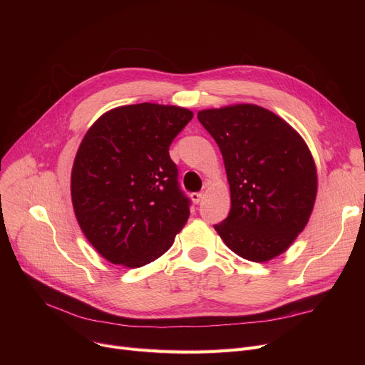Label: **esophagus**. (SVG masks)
<instances>
[{"label":"esophagus","mask_w":365,"mask_h":365,"mask_svg":"<svg viewBox=\"0 0 365 365\" xmlns=\"http://www.w3.org/2000/svg\"><path fill=\"white\" fill-rule=\"evenodd\" d=\"M202 198H204V194H201V192H194V194H190V200L194 201V204H200V202L202 201Z\"/></svg>","instance_id":"esophagus-1"}]
</instances>
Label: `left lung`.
<instances>
[{"mask_svg":"<svg viewBox=\"0 0 365 365\" xmlns=\"http://www.w3.org/2000/svg\"><path fill=\"white\" fill-rule=\"evenodd\" d=\"M231 190V212L215 229L242 259L263 263L290 248L308 225L318 176L300 134L272 110L237 103L202 109Z\"/></svg>","mask_w":365,"mask_h":365,"instance_id":"1","label":"left lung"}]
</instances>
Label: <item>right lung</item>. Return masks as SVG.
Listing matches in <instances>:
<instances>
[{"label":"right lung","mask_w":365,"mask_h":365,"mask_svg":"<svg viewBox=\"0 0 365 365\" xmlns=\"http://www.w3.org/2000/svg\"><path fill=\"white\" fill-rule=\"evenodd\" d=\"M194 112L138 103L105 112L87 130L71 173L73 213L84 237L113 264L161 257L189 217L168 148Z\"/></svg>","instance_id":"right-lung-1"}]
</instances>
